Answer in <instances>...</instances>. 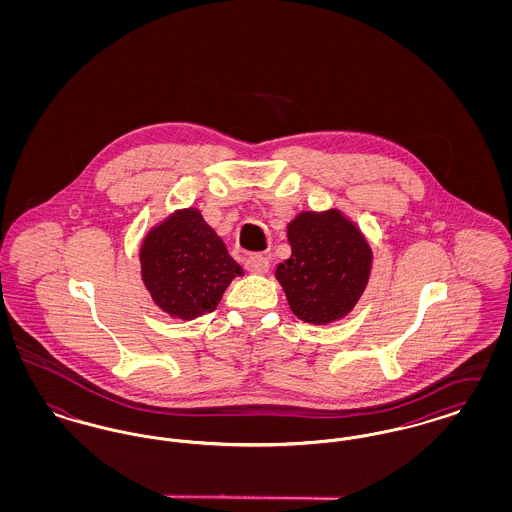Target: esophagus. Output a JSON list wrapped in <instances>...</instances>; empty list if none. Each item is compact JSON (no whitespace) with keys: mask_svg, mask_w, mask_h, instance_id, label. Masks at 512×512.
Returning <instances> with one entry per match:
<instances>
[{"mask_svg":"<svg viewBox=\"0 0 512 512\" xmlns=\"http://www.w3.org/2000/svg\"><path fill=\"white\" fill-rule=\"evenodd\" d=\"M245 268L249 272H253V274H265L268 270V259L265 255H261V253H253V255L247 257Z\"/></svg>","mask_w":512,"mask_h":512,"instance_id":"esophagus-1","label":"esophagus"}]
</instances>
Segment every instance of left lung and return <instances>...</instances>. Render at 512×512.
<instances>
[{"instance_id":"1","label":"left lung","mask_w":512,"mask_h":512,"mask_svg":"<svg viewBox=\"0 0 512 512\" xmlns=\"http://www.w3.org/2000/svg\"><path fill=\"white\" fill-rule=\"evenodd\" d=\"M292 255L276 268L293 315L330 324L349 315L365 292L372 249L338 209L303 211L288 224Z\"/></svg>"}]
</instances>
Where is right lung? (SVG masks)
Instances as JSON below:
<instances>
[{
	"label": "right lung",
	"mask_w": 512,
	"mask_h": 512,
	"mask_svg": "<svg viewBox=\"0 0 512 512\" xmlns=\"http://www.w3.org/2000/svg\"><path fill=\"white\" fill-rule=\"evenodd\" d=\"M140 263L155 305L184 320L215 311L230 282L244 274L197 209L176 211L153 226L140 249Z\"/></svg>",
	"instance_id": "right-lung-1"
}]
</instances>
